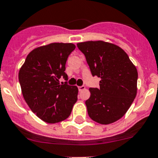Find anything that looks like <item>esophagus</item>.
Here are the masks:
<instances>
[{"label":"esophagus","instance_id":"obj_1","mask_svg":"<svg viewBox=\"0 0 158 158\" xmlns=\"http://www.w3.org/2000/svg\"><path fill=\"white\" fill-rule=\"evenodd\" d=\"M84 89H85V85H81V86H78V90H79V91H82V90H84Z\"/></svg>","mask_w":158,"mask_h":158}]
</instances>
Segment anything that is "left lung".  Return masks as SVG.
Here are the masks:
<instances>
[{
	"mask_svg": "<svg viewBox=\"0 0 158 158\" xmlns=\"http://www.w3.org/2000/svg\"><path fill=\"white\" fill-rule=\"evenodd\" d=\"M93 77L101 79L99 88H89L85 101L89 117L108 125L122 118L137 93L138 72L127 54L119 46L103 41L77 43Z\"/></svg>",
	"mask_w": 158,
	"mask_h": 158,
	"instance_id": "8db88e82",
	"label": "left lung"
}]
</instances>
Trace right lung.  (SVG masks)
Segmentation results:
<instances>
[{"label": "right lung", "instance_id": "add662e5", "mask_svg": "<svg viewBox=\"0 0 158 158\" xmlns=\"http://www.w3.org/2000/svg\"><path fill=\"white\" fill-rule=\"evenodd\" d=\"M75 48L72 43H51L36 48L29 53L19 73L26 103L47 123L67 119L77 100V87L68 85L64 72L67 59ZM61 77L65 83H60Z\"/></svg>", "mask_w": 158, "mask_h": 158}]
</instances>
